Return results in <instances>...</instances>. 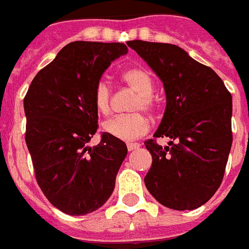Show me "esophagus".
<instances>
[{"label": "esophagus", "instance_id": "obj_1", "mask_svg": "<svg viewBox=\"0 0 249 249\" xmlns=\"http://www.w3.org/2000/svg\"><path fill=\"white\" fill-rule=\"evenodd\" d=\"M139 148H140V144H139V142H128V144H127V149H128L130 152H132V150Z\"/></svg>", "mask_w": 249, "mask_h": 249}]
</instances>
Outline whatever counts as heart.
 <instances>
[{"instance_id": "1", "label": "heart", "mask_w": 249, "mask_h": 249, "mask_svg": "<svg viewBox=\"0 0 249 249\" xmlns=\"http://www.w3.org/2000/svg\"><path fill=\"white\" fill-rule=\"evenodd\" d=\"M122 81L137 92L134 103V110H152L154 108V82L150 73L142 68H130L123 71ZM112 90L105 81H100L93 90V104L100 114L110 113ZM104 131L112 137L122 141H132L145 135L149 131V119L141 113L119 115L109 119L104 124Z\"/></svg>"}]
</instances>
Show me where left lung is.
Masks as SVG:
<instances>
[{
  "instance_id": "obj_1",
  "label": "left lung",
  "mask_w": 249,
  "mask_h": 249,
  "mask_svg": "<svg viewBox=\"0 0 249 249\" xmlns=\"http://www.w3.org/2000/svg\"><path fill=\"white\" fill-rule=\"evenodd\" d=\"M163 82L166 109L154 137H170L162 148L145 146L153 162L145 186L171 210H196L221 185L231 149L232 99L213 69L172 43L127 42Z\"/></svg>"
}]
</instances>
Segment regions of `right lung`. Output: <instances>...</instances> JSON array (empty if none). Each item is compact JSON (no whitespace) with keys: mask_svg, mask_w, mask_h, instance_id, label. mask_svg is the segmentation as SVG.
Segmentation results:
<instances>
[{"mask_svg":"<svg viewBox=\"0 0 249 249\" xmlns=\"http://www.w3.org/2000/svg\"><path fill=\"white\" fill-rule=\"evenodd\" d=\"M124 43L75 41L37 73L24 97L25 142L39 188L50 203L71 216L91 213L112 196L127 156L122 140L97 130L93 90Z\"/></svg>","mask_w":249,"mask_h":249,"instance_id":"add662e5","label":"right lung"}]
</instances>
